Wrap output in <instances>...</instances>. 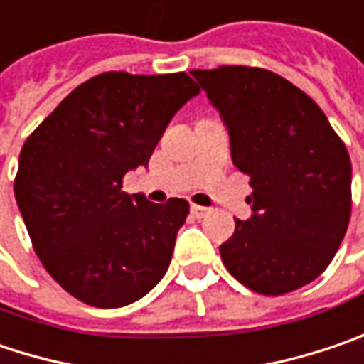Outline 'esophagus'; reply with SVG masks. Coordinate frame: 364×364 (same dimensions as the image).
Here are the masks:
<instances>
[{"label": "esophagus", "mask_w": 364, "mask_h": 364, "mask_svg": "<svg viewBox=\"0 0 364 364\" xmlns=\"http://www.w3.org/2000/svg\"><path fill=\"white\" fill-rule=\"evenodd\" d=\"M191 214H193L196 218H203V216H208V214H210V210H208V208H203V205L193 203V205H191Z\"/></svg>", "instance_id": "1"}]
</instances>
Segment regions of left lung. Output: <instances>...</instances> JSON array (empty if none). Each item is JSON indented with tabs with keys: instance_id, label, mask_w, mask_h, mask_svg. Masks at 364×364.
Listing matches in <instances>:
<instances>
[{
	"instance_id": "obj_1",
	"label": "left lung",
	"mask_w": 364,
	"mask_h": 364,
	"mask_svg": "<svg viewBox=\"0 0 364 364\" xmlns=\"http://www.w3.org/2000/svg\"><path fill=\"white\" fill-rule=\"evenodd\" d=\"M220 111L235 166L253 187V216L220 245L225 267L253 292L280 296L330 266L350 223L353 166L317 102L264 68L193 70Z\"/></svg>"
}]
</instances>
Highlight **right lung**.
I'll use <instances>...</instances> for the list:
<instances>
[{
	"label": "right lung",
	"instance_id": "obj_1",
	"mask_svg": "<svg viewBox=\"0 0 364 364\" xmlns=\"http://www.w3.org/2000/svg\"><path fill=\"white\" fill-rule=\"evenodd\" d=\"M200 86L185 74L105 72L86 80L26 138L14 193L34 253L77 301L115 309L166 274L189 203L127 196L168 121Z\"/></svg>",
	"mask_w": 364,
	"mask_h": 364
}]
</instances>
